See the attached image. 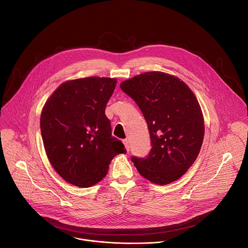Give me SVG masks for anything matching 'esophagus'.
I'll list each match as a JSON object with an SVG mask.
<instances>
[{"label":"esophagus","mask_w":248,"mask_h":248,"mask_svg":"<svg viewBox=\"0 0 248 248\" xmlns=\"http://www.w3.org/2000/svg\"><path fill=\"white\" fill-rule=\"evenodd\" d=\"M124 146H125V149H126V151H129V148H130V146H129V142H128V140L127 139H124Z\"/></svg>","instance_id":"1"}]
</instances>
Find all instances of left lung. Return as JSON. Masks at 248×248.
I'll list each match as a JSON object with an SVG mask.
<instances>
[{
    "label": "left lung",
    "instance_id": "8db88e82",
    "mask_svg": "<svg viewBox=\"0 0 248 248\" xmlns=\"http://www.w3.org/2000/svg\"><path fill=\"white\" fill-rule=\"evenodd\" d=\"M120 87L137 104L150 133L148 156L131 158L138 172L160 186L179 180L203 142L204 120L195 95L180 78L161 72L136 76Z\"/></svg>",
    "mask_w": 248,
    "mask_h": 248
}]
</instances>
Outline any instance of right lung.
I'll list each match as a JSON object with an SVG mask.
<instances>
[{
	"label": "right lung",
	"instance_id": "add662e5",
	"mask_svg": "<svg viewBox=\"0 0 248 248\" xmlns=\"http://www.w3.org/2000/svg\"><path fill=\"white\" fill-rule=\"evenodd\" d=\"M116 84V78L98 77L63 82L42 110L40 128L48 159L76 186L89 187L102 181L112 159L126 152L112 135L105 115Z\"/></svg>",
	"mask_w": 248,
	"mask_h": 248
}]
</instances>
